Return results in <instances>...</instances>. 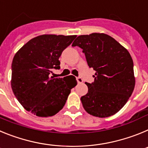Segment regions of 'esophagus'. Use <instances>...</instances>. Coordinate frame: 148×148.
<instances>
[{"label":"esophagus","instance_id":"obj_1","mask_svg":"<svg viewBox=\"0 0 148 148\" xmlns=\"http://www.w3.org/2000/svg\"><path fill=\"white\" fill-rule=\"evenodd\" d=\"M76 80H77V82H78V84H82V82H83V79H82L81 77H77Z\"/></svg>","mask_w":148,"mask_h":148}]
</instances>
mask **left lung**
<instances>
[{"mask_svg":"<svg viewBox=\"0 0 148 148\" xmlns=\"http://www.w3.org/2000/svg\"><path fill=\"white\" fill-rule=\"evenodd\" d=\"M83 49L89 67L95 71L94 82H86L88 92L81 98L89 114L99 118L113 116L125 106L135 87L133 62L123 46L110 35H79L72 44Z\"/></svg>","mask_w":148,"mask_h":148,"instance_id":"1","label":"left lung"}]
</instances>
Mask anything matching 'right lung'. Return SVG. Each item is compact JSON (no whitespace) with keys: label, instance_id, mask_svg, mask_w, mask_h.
I'll return each instance as SVG.
<instances>
[{"label":"right lung","instance_id":"obj_1","mask_svg":"<svg viewBox=\"0 0 148 148\" xmlns=\"http://www.w3.org/2000/svg\"><path fill=\"white\" fill-rule=\"evenodd\" d=\"M76 35H41L29 40L12 63L11 87L24 109L39 117L53 116L64 106L77 81L73 75L51 76L60 56Z\"/></svg>","mask_w":148,"mask_h":148}]
</instances>
